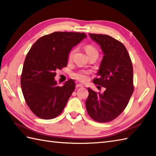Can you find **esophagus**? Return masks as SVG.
Masks as SVG:
<instances>
[{
  "label": "esophagus",
  "mask_w": 156,
  "mask_h": 156,
  "mask_svg": "<svg viewBox=\"0 0 156 156\" xmlns=\"http://www.w3.org/2000/svg\"><path fill=\"white\" fill-rule=\"evenodd\" d=\"M76 88H80V87H83V85L82 84H77L76 85Z\"/></svg>",
  "instance_id": "esophagus-1"
}]
</instances>
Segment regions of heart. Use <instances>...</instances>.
<instances>
[{
  "label": "heart",
  "instance_id": "obj_1",
  "mask_svg": "<svg viewBox=\"0 0 156 156\" xmlns=\"http://www.w3.org/2000/svg\"><path fill=\"white\" fill-rule=\"evenodd\" d=\"M86 51L88 55L90 53H93V52H97V53H98V51H97L96 48L91 45L87 46ZM75 51H76V48H74V49L72 50L71 52H70L69 55V59H71V58L73 57V55L74 54ZM89 74H90V72L88 71H86V70H80V71L72 73V76L74 78L76 79V80L82 82H85L88 80V76H89Z\"/></svg>",
  "mask_w": 156,
  "mask_h": 156
}]
</instances>
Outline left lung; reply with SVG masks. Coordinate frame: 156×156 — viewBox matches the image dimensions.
<instances>
[{
    "instance_id": "8db88e82",
    "label": "left lung",
    "mask_w": 156,
    "mask_h": 156,
    "mask_svg": "<svg viewBox=\"0 0 156 156\" xmlns=\"http://www.w3.org/2000/svg\"><path fill=\"white\" fill-rule=\"evenodd\" d=\"M89 36L100 45L104 54L93 82L105 88V90L101 94L88 88L86 108L94 121L108 122L121 114L133 93V64L121 42L105 34Z\"/></svg>"
}]
</instances>
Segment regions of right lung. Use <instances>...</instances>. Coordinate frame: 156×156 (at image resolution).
<instances>
[{
	"mask_svg": "<svg viewBox=\"0 0 156 156\" xmlns=\"http://www.w3.org/2000/svg\"><path fill=\"white\" fill-rule=\"evenodd\" d=\"M86 37L84 33L55 32L32 46L24 61L21 87L27 106L37 117L50 120L63 112L76 85L69 79L59 87L55 72L67 66L70 51Z\"/></svg>",
	"mask_w": 156,
	"mask_h": 156,
	"instance_id": "right-lung-1",
	"label": "right lung"
}]
</instances>
